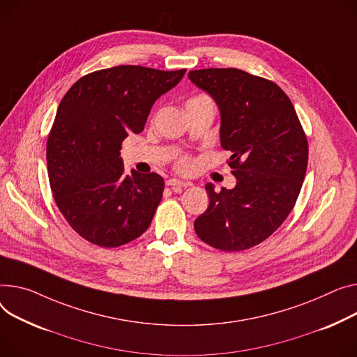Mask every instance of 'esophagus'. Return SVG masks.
Instances as JSON below:
<instances>
[{"label": "esophagus", "instance_id": "1", "mask_svg": "<svg viewBox=\"0 0 357 357\" xmlns=\"http://www.w3.org/2000/svg\"><path fill=\"white\" fill-rule=\"evenodd\" d=\"M166 185L174 186V188H181V186H189V185H191V182H185V181H179V179L172 178V179L166 181Z\"/></svg>", "mask_w": 357, "mask_h": 357}]
</instances>
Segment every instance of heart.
Instances as JSON below:
<instances>
[{
  "mask_svg": "<svg viewBox=\"0 0 357 357\" xmlns=\"http://www.w3.org/2000/svg\"><path fill=\"white\" fill-rule=\"evenodd\" d=\"M191 168H192L191 159H188V158L181 159V162H179V169H181V171H189Z\"/></svg>",
  "mask_w": 357,
  "mask_h": 357,
  "instance_id": "obj_1",
  "label": "heart"
}]
</instances>
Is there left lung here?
<instances>
[{"mask_svg":"<svg viewBox=\"0 0 357 357\" xmlns=\"http://www.w3.org/2000/svg\"><path fill=\"white\" fill-rule=\"evenodd\" d=\"M215 100L221 114V146L236 185L215 192L195 220L199 238L221 251L258 245L291 212L305 176L308 145L289 96L275 83L238 68H202L188 73Z\"/></svg>","mask_w":357,"mask_h":357,"instance_id":"obj_1","label":"left lung"}]
</instances>
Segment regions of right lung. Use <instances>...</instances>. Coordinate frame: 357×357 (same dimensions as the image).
<instances>
[{
  "label": "right lung",
  "instance_id": "1",
  "mask_svg": "<svg viewBox=\"0 0 357 357\" xmlns=\"http://www.w3.org/2000/svg\"><path fill=\"white\" fill-rule=\"evenodd\" d=\"M185 71L116 66L83 76L61 99L47 169L60 212L89 243L119 247L151 225L165 182L155 172L128 175L122 142L144 130L153 103Z\"/></svg>",
  "mask_w": 357,
  "mask_h": 357
}]
</instances>
